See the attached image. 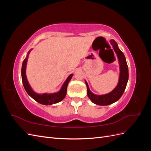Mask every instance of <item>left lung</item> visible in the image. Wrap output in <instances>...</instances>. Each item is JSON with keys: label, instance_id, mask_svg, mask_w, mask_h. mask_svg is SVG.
<instances>
[{"label": "left lung", "instance_id": "obj_1", "mask_svg": "<svg viewBox=\"0 0 151 151\" xmlns=\"http://www.w3.org/2000/svg\"><path fill=\"white\" fill-rule=\"evenodd\" d=\"M111 43L113 45L114 50L117 54L120 63V74L119 82L117 86L111 93L108 94L101 96L96 95L91 92L88 84L85 81L87 89H88V97L93 103L98 105H101V106H106V105L112 104L118 101L123 94L127 84L128 79H129V69H128V65L124 54L118 48V45L115 40H111Z\"/></svg>", "mask_w": 151, "mask_h": 151}]
</instances>
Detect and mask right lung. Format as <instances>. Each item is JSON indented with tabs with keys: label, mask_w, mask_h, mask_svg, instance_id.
I'll use <instances>...</instances> for the list:
<instances>
[{
	"label": "right lung",
	"mask_w": 151,
	"mask_h": 151,
	"mask_svg": "<svg viewBox=\"0 0 151 151\" xmlns=\"http://www.w3.org/2000/svg\"><path fill=\"white\" fill-rule=\"evenodd\" d=\"M27 60H28V57L25 58L23 62H22V68H21V77H22V81L23 84L24 88L30 96L34 99L35 101L38 102L40 104H45V105H50L52 104H55L61 101L62 100L65 98L66 93H67V89L68 82L71 79L72 74H70L68 77V78L65 81L64 84H63L61 90L58 93H53V94H38L35 93L34 91L32 90L31 87L28 83V81L26 79V67L27 63Z\"/></svg>",
	"instance_id": "obj_1"
}]
</instances>
